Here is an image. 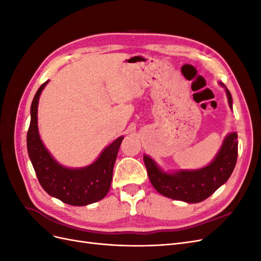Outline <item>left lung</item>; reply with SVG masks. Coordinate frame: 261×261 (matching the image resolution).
Returning <instances> with one entry per match:
<instances>
[{"label": "left lung", "mask_w": 261, "mask_h": 261, "mask_svg": "<svg viewBox=\"0 0 261 261\" xmlns=\"http://www.w3.org/2000/svg\"><path fill=\"white\" fill-rule=\"evenodd\" d=\"M220 85L225 88L228 106L232 109L231 92L224 84L220 83ZM238 134H228L212 162L207 167L193 171L167 173L145 154L144 162L149 179L158 193L171 199L188 203L200 202L207 199L231 176L238 160Z\"/></svg>", "instance_id": "1"}]
</instances>
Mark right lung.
Returning a JSON list of instances; mask_svg holds the SVG:
<instances>
[{"instance_id": "1", "label": "right lung", "mask_w": 261, "mask_h": 261, "mask_svg": "<svg viewBox=\"0 0 261 261\" xmlns=\"http://www.w3.org/2000/svg\"><path fill=\"white\" fill-rule=\"evenodd\" d=\"M49 81L43 83L35 94L30 109V125L27 133V149L38 180L52 197L72 206H87L105 198L111 186L113 168L118 149L124 139H115L88 167L68 169L53 159L39 136V98Z\"/></svg>"}]
</instances>
